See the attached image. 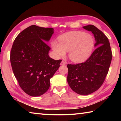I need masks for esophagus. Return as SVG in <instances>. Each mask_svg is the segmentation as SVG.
<instances>
[{
  "mask_svg": "<svg viewBox=\"0 0 121 121\" xmlns=\"http://www.w3.org/2000/svg\"><path fill=\"white\" fill-rule=\"evenodd\" d=\"M60 65H65V61H61V63H60Z\"/></svg>",
  "mask_w": 121,
  "mask_h": 121,
  "instance_id": "34e87169",
  "label": "esophagus"
}]
</instances>
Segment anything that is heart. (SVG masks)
Returning a JSON list of instances; mask_svg holds the SVG:
<instances>
[{"label":"heart","mask_w":121,"mask_h":121,"mask_svg":"<svg viewBox=\"0 0 121 121\" xmlns=\"http://www.w3.org/2000/svg\"><path fill=\"white\" fill-rule=\"evenodd\" d=\"M59 41L52 42V48L56 56H65L67 51L69 58L75 62L86 60L91 56L94 46L92 36L82 31L67 32L61 36Z\"/></svg>","instance_id":"1"}]
</instances>
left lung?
<instances>
[{
	"label": "left lung",
	"mask_w": 121,
	"mask_h": 121,
	"mask_svg": "<svg viewBox=\"0 0 121 121\" xmlns=\"http://www.w3.org/2000/svg\"><path fill=\"white\" fill-rule=\"evenodd\" d=\"M94 35L95 50L85 62L68 65L67 82L78 95H88L99 89L107 76L112 59L108 38L93 25L83 27Z\"/></svg>",
	"instance_id": "obj_1"
}]
</instances>
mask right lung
<instances>
[{
	"label": "right lung",
	"mask_w": 121,
	"mask_h": 121,
	"mask_svg": "<svg viewBox=\"0 0 121 121\" xmlns=\"http://www.w3.org/2000/svg\"><path fill=\"white\" fill-rule=\"evenodd\" d=\"M54 29L35 25L18 35L11 51L12 68L21 89L32 97L44 94L50 85V78L60 67L61 60L50 58L48 42Z\"/></svg>",
	"instance_id": "add662e5"
}]
</instances>
